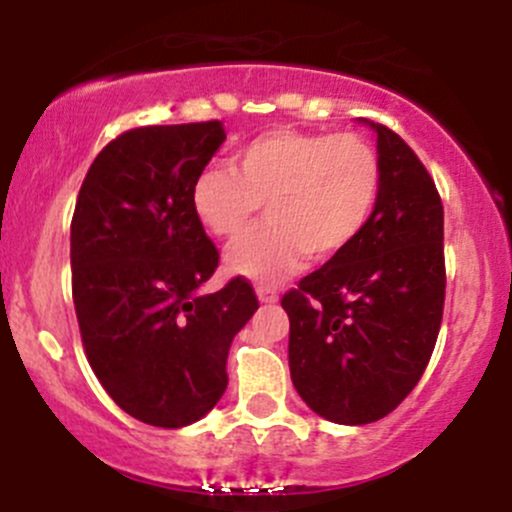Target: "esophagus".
<instances>
[{
  "label": "esophagus",
  "mask_w": 512,
  "mask_h": 512,
  "mask_svg": "<svg viewBox=\"0 0 512 512\" xmlns=\"http://www.w3.org/2000/svg\"><path fill=\"white\" fill-rule=\"evenodd\" d=\"M257 299L262 304H275L280 299V294H277L275 287H257Z\"/></svg>",
  "instance_id": "obj_1"
}]
</instances>
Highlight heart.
I'll return each instance as SVG.
<instances>
[{
	"label": "heart",
	"mask_w": 512,
	"mask_h": 512,
	"mask_svg": "<svg viewBox=\"0 0 512 512\" xmlns=\"http://www.w3.org/2000/svg\"><path fill=\"white\" fill-rule=\"evenodd\" d=\"M381 160L356 133L270 131L210 165L190 188V205L210 235L237 240L265 205L267 225L237 242L227 267L272 285L304 257L327 260L349 247L374 215Z\"/></svg>",
	"instance_id": "heart-1"
}]
</instances>
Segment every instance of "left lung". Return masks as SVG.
Listing matches in <instances>:
<instances>
[{
	"instance_id": "8db88e82",
	"label": "left lung",
	"mask_w": 512,
	"mask_h": 512,
	"mask_svg": "<svg viewBox=\"0 0 512 512\" xmlns=\"http://www.w3.org/2000/svg\"><path fill=\"white\" fill-rule=\"evenodd\" d=\"M369 126L381 160L374 215L352 245L282 297L294 389L314 414L344 426L379 421L414 391L446 299L436 183L404 138Z\"/></svg>"
}]
</instances>
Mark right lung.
<instances>
[{
    "mask_svg": "<svg viewBox=\"0 0 512 512\" xmlns=\"http://www.w3.org/2000/svg\"><path fill=\"white\" fill-rule=\"evenodd\" d=\"M223 141L220 121L131 128L98 153L76 198L71 292L86 359L151 426L183 428L218 404L232 339L260 307L245 277L198 294L220 255L190 188Z\"/></svg>",
    "mask_w": 512,
    "mask_h": 512,
    "instance_id": "right-lung-1",
    "label": "right lung"
}]
</instances>
